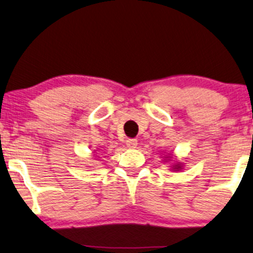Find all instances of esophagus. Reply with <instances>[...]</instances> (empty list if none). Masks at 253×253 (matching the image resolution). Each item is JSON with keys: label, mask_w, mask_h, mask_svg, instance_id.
Returning a JSON list of instances; mask_svg holds the SVG:
<instances>
[{"label": "esophagus", "mask_w": 253, "mask_h": 253, "mask_svg": "<svg viewBox=\"0 0 253 253\" xmlns=\"http://www.w3.org/2000/svg\"><path fill=\"white\" fill-rule=\"evenodd\" d=\"M126 146L128 147L129 149H133V148H136L137 146V140L136 139H128L126 141Z\"/></svg>", "instance_id": "34e87169"}]
</instances>
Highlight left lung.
Wrapping results in <instances>:
<instances>
[{
	"instance_id": "8db88e82",
	"label": "left lung",
	"mask_w": 253,
	"mask_h": 253,
	"mask_svg": "<svg viewBox=\"0 0 253 253\" xmlns=\"http://www.w3.org/2000/svg\"><path fill=\"white\" fill-rule=\"evenodd\" d=\"M166 158V162H171V170L172 171H178V170H182V169H183V164H182V162H177V161H175L174 159H172V155L171 154H168V155H166L165 156Z\"/></svg>"
}]
</instances>
